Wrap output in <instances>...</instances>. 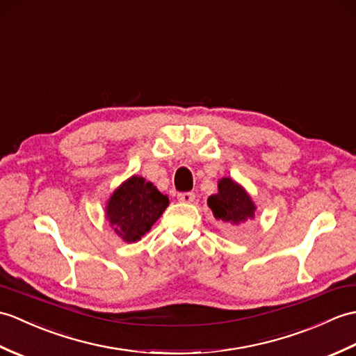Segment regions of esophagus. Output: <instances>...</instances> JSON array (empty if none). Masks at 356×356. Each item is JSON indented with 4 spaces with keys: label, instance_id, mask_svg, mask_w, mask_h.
<instances>
[{
    "label": "esophagus",
    "instance_id": "1",
    "mask_svg": "<svg viewBox=\"0 0 356 356\" xmlns=\"http://www.w3.org/2000/svg\"><path fill=\"white\" fill-rule=\"evenodd\" d=\"M177 200L181 203H193L195 200L194 193H180L177 194Z\"/></svg>",
    "mask_w": 356,
    "mask_h": 356
}]
</instances>
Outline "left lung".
<instances>
[{
  "label": "left lung",
  "mask_w": 356,
  "mask_h": 356,
  "mask_svg": "<svg viewBox=\"0 0 356 356\" xmlns=\"http://www.w3.org/2000/svg\"><path fill=\"white\" fill-rule=\"evenodd\" d=\"M208 206L213 217L232 226L243 225L256 216V204L250 194L232 177L218 180V193L208 198Z\"/></svg>",
  "instance_id": "1"
}]
</instances>
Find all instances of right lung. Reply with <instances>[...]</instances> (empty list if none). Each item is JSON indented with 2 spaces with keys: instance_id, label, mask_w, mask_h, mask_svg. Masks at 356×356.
<instances>
[{
  "instance_id": "right-lung-1",
  "label": "right lung",
  "mask_w": 356,
  "mask_h": 356,
  "mask_svg": "<svg viewBox=\"0 0 356 356\" xmlns=\"http://www.w3.org/2000/svg\"><path fill=\"white\" fill-rule=\"evenodd\" d=\"M163 195L143 176H131L115 189L106 203V220L124 243H136L168 208Z\"/></svg>"
}]
</instances>
